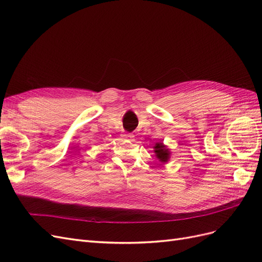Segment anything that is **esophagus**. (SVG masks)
<instances>
[{"label":"esophagus","instance_id":"esophagus-1","mask_svg":"<svg viewBox=\"0 0 262 262\" xmlns=\"http://www.w3.org/2000/svg\"><path fill=\"white\" fill-rule=\"evenodd\" d=\"M123 137L126 139V140H130V141H133L134 140V136L132 133H124Z\"/></svg>","mask_w":262,"mask_h":262}]
</instances>
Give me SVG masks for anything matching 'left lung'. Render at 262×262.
I'll use <instances>...</instances> for the list:
<instances>
[{
  "label": "left lung",
  "instance_id": "obj_1",
  "mask_svg": "<svg viewBox=\"0 0 262 262\" xmlns=\"http://www.w3.org/2000/svg\"><path fill=\"white\" fill-rule=\"evenodd\" d=\"M153 148H154V153H155L156 158L162 164H166L170 160V155H171L170 149L166 146L163 142H156Z\"/></svg>",
  "mask_w": 262,
  "mask_h": 262
}]
</instances>
